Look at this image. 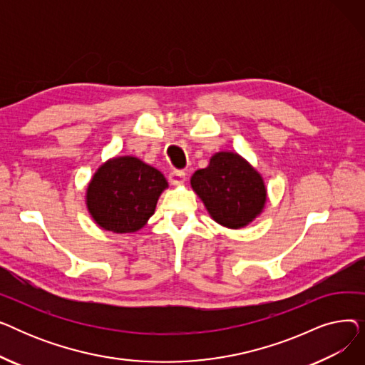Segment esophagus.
I'll list each match as a JSON object with an SVG mask.
<instances>
[{
	"label": "esophagus",
	"instance_id": "1",
	"mask_svg": "<svg viewBox=\"0 0 365 365\" xmlns=\"http://www.w3.org/2000/svg\"><path fill=\"white\" fill-rule=\"evenodd\" d=\"M168 180H170V183H171V185L180 186V185H183V183L186 182V173H185V171H182V170H175V171H171V173H170V176H168Z\"/></svg>",
	"mask_w": 365,
	"mask_h": 365
}]
</instances>
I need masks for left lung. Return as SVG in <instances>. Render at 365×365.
<instances>
[{
    "instance_id": "1",
    "label": "left lung",
    "mask_w": 365,
    "mask_h": 365,
    "mask_svg": "<svg viewBox=\"0 0 365 365\" xmlns=\"http://www.w3.org/2000/svg\"><path fill=\"white\" fill-rule=\"evenodd\" d=\"M190 187L200 197L216 223L241 229L262 215L267 189L260 173L232 150H220L205 168L190 178Z\"/></svg>"
}]
</instances>
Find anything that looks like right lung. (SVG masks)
<instances>
[{"label": "right lung", "mask_w": 365, "mask_h": 365, "mask_svg": "<svg viewBox=\"0 0 365 365\" xmlns=\"http://www.w3.org/2000/svg\"><path fill=\"white\" fill-rule=\"evenodd\" d=\"M167 187L168 182L155 167L131 155L112 157L91 176L86 205L103 231L133 234L155 213L158 198Z\"/></svg>", "instance_id": "1"}]
</instances>
